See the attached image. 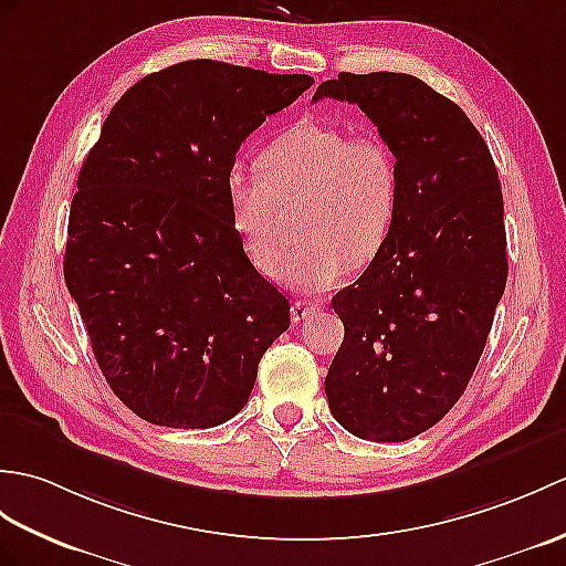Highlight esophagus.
I'll list each match as a JSON object with an SVG mask.
<instances>
[{"mask_svg":"<svg viewBox=\"0 0 566 566\" xmlns=\"http://www.w3.org/2000/svg\"><path fill=\"white\" fill-rule=\"evenodd\" d=\"M321 308L318 301H308V298H296L292 304V321L294 323H301L304 318H308V315H313L315 311Z\"/></svg>","mask_w":566,"mask_h":566,"instance_id":"1","label":"esophagus"}]
</instances>
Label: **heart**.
<instances>
[{
  "mask_svg": "<svg viewBox=\"0 0 566 566\" xmlns=\"http://www.w3.org/2000/svg\"><path fill=\"white\" fill-rule=\"evenodd\" d=\"M223 192L248 255L268 277L286 265L280 202L306 197L301 235L308 241L294 253L286 282L321 292L386 248L400 209V170L384 139L296 123L262 149L260 168L231 164Z\"/></svg>",
  "mask_w": 566,
  "mask_h": 566,
  "instance_id": "obj_1",
  "label": "heart"
}]
</instances>
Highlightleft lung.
<instances>
[{"label": "left lung", "mask_w": 566, "mask_h": 566, "mask_svg": "<svg viewBox=\"0 0 566 566\" xmlns=\"http://www.w3.org/2000/svg\"><path fill=\"white\" fill-rule=\"evenodd\" d=\"M318 98L359 105L400 170L386 248L333 298L345 339L325 396L354 437L407 441L458 402L488 345L509 274L502 186L475 125L422 78L343 72Z\"/></svg>", "instance_id": "left-lung-1"}]
</instances>
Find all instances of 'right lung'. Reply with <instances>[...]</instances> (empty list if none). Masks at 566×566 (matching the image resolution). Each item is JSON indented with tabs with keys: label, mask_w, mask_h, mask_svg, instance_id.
Masks as SVG:
<instances>
[{
	"label": "right lung",
	"mask_w": 566,
	"mask_h": 566,
	"mask_svg": "<svg viewBox=\"0 0 566 566\" xmlns=\"http://www.w3.org/2000/svg\"><path fill=\"white\" fill-rule=\"evenodd\" d=\"M313 78L188 60L113 105L78 170L64 282L113 392L151 424L243 410L289 298L253 268L223 176Z\"/></svg>",
	"instance_id": "add662e5"
}]
</instances>
